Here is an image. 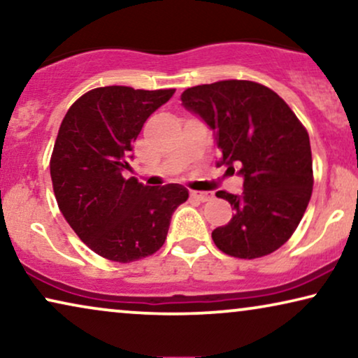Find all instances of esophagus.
I'll return each instance as SVG.
<instances>
[{
    "mask_svg": "<svg viewBox=\"0 0 358 358\" xmlns=\"http://www.w3.org/2000/svg\"><path fill=\"white\" fill-rule=\"evenodd\" d=\"M190 197L199 200V202H208L213 197V192H190Z\"/></svg>",
    "mask_w": 358,
    "mask_h": 358,
    "instance_id": "obj_1",
    "label": "esophagus"
}]
</instances>
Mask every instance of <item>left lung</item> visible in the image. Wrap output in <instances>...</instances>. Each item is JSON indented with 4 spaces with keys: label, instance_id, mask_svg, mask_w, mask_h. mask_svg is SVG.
I'll list each match as a JSON object with an SVG mask.
<instances>
[{
    "label": "left lung",
    "instance_id": "left-lung-1",
    "mask_svg": "<svg viewBox=\"0 0 358 358\" xmlns=\"http://www.w3.org/2000/svg\"><path fill=\"white\" fill-rule=\"evenodd\" d=\"M182 106L213 130L218 166L243 178V192H217L233 218L212 231L220 251L256 259L277 251L300 224L313 190L310 136L277 92L228 80L189 87Z\"/></svg>",
    "mask_w": 358,
    "mask_h": 358
}]
</instances>
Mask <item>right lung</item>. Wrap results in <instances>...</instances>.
<instances>
[{
  "mask_svg": "<svg viewBox=\"0 0 358 358\" xmlns=\"http://www.w3.org/2000/svg\"><path fill=\"white\" fill-rule=\"evenodd\" d=\"M174 92L96 87L68 109L58 130L50 159L57 203L81 241L109 261L155 254L189 197L179 184L150 187L122 176L141 127Z\"/></svg>",
  "mask_w": 358,
  "mask_h": 358,
  "instance_id": "right-lung-1",
  "label": "right lung"
}]
</instances>
